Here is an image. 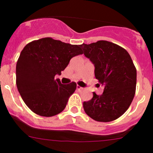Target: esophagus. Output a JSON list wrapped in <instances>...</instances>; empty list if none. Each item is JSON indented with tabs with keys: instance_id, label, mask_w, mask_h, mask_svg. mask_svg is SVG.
<instances>
[{
	"instance_id": "esophagus-1",
	"label": "esophagus",
	"mask_w": 153,
	"mask_h": 153,
	"mask_svg": "<svg viewBox=\"0 0 153 153\" xmlns=\"http://www.w3.org/2000/svg\"><path fill=\"white\" fill-rule=\"evenodd\" d=\"M77 89H78V90H82L83 88L81 87V86H80L79 85H77Z\"/></svg>"
}]
</instances>
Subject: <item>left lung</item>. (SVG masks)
<instances>
[{
	"mask_svg": "<svg viewBox=\"0 0 153 153\" xmlns=\"http://www.w3.org/2000/svg\"><path fill=\"white\" fill-rule=\"evenodd\" d=\"M81 47L104 88L102 95L93 92L92 99L83 103L84 111L95 121H114L127 110L135 96L137 72L132 58L126 49L109 41L83 44Z\"/></svg>",
	"mask_w": 153,
	"mask_h": 153,
	"instance_id": "left-lung-1",
	"label": "left lung"
}]
</instances>
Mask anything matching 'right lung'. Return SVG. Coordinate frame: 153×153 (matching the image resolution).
Instances as JSON below:
<instances>
[{
    "instance_id": "add662e5",
    "label": "right lung",
    "mask_w": 153,
    "mask_h": 153,
    "mask_svg": "<svg viewBox=\"0 0 153 153\" xmlns=\"http://www.w3.org/2000/svg\"><path fill=\"white\" fill-rule=\"evenodd\" d=\"M81 45H72L52 38L33 41L24 47L16 64V85L23 101L41 116L62 112L76 83L62 84L61 75L72 58L81 55Z\"/></svg>"
}]
</instances>
